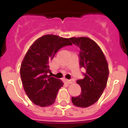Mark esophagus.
Returning <instances> with one entry per match:
<instances>
[{"instance_id": "obj_1", "label": "esophagus", "mask_w": 128, "mask_h": 128, "mask_svg": "<svg viewBox=\"0 0 128 128\" xmlns=\"http://www.w3.org/2000/svg\"><path fill=\"white\" fill-rule=\"evenodd\" d=\"M65 82L67 83V84H72V83H73L74 82V80H65Z\"/></svg>"}]
</instances>
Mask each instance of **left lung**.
Instances as JSON below:
<instances>
[{
    "label": "left lung",
    "instance_id": "1",
    "mask_svg": "<svg viewBox=\"0 0 128 128\" xmlns=\"http://www.w3.org/2000/svg\"><path fill=\"white\" fill-rule=\"evenodd\" d=\"M70 40L80 48V66L86 69L83 73L84 78L76 82L81 87V94L72 97V102L78 107H89L99 100L106 87L108 64L101 48L92 39L73 37Z\"/></svg>",
    "mask_w": 128,
    "mask_h": 128
}]
</instances>
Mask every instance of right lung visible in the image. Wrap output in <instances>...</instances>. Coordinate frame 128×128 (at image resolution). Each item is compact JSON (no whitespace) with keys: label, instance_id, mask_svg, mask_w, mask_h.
<instances>
[{"label":"right lung","instance_id":"obj_1","mask_svg":"<svg viewBox=\"0 0 128 128\" xmlns=\"http://www.w3.org/2000/svg\"><path fill=\"white\" fill-rule=\"evenodd\" d=\"M72 44L68 38L47 34L37 39L29 48L20 72L25 92L34 104L46 107L54 103L64 83L49 74V63L60 48Z\"/></svg>","mask_w":128,"mask_h":128}]
</instances>
